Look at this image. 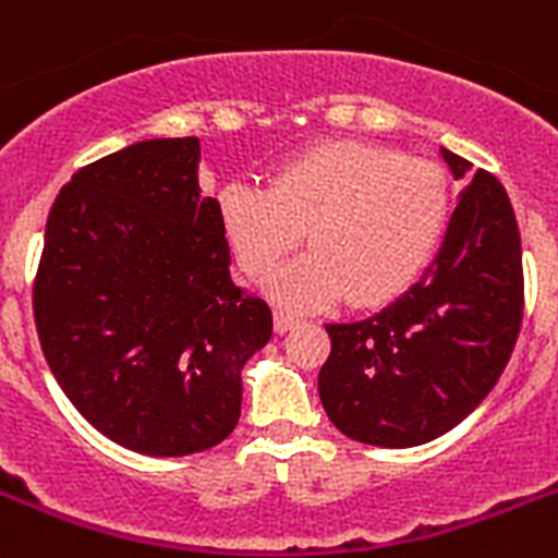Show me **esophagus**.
<instances>
[{
	"label": "esophagus",
	"mask_w": 558,
	"mask_h": 558,
	"mask_svg": "<svg viewBox=\"0 0 558 558\" xmlns=\"http://www.w3.org/2000/svg\"><path fill=\"white\" fill-rule=\"evenodd\" d=\"M296 323H300V319H296V316H293V314H288V311H276V314H274L276 333H288Z\"/></svg>",
	"instance_id": "34e87169"
}]
</instances>
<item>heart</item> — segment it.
<instances>
[{
    "instance_id": "obj_1",
    "label": "heart",
    "mask_w": 558,
    "mask_h": 558,
    "mask_svg": "<svg viewBox=\"0 0 558 558\" xmlns=\"http://www.w3.org/2000/svg\"><path fill=\"white\" fill-rule=\"evenodd\" d=\"M449 181L423 158L365 141H325L276 169L270 186L233 181L218 221L235 265L265 279L305 230L311 251L267 291L288 307L383 305L429 265L449 225Z\"/></svg>"
}]
</instances>
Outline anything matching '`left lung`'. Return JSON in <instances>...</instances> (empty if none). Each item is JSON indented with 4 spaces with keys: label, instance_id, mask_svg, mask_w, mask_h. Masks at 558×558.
I'll return each instance as SVG.
<instances>
[{
    "label": "left lung",
    "instance_id": "left-lung-1",
    "mask_svg": "<svg viewBox=\"0 0 558 558\" xmlns=\"http://www.w3.org/2000/svg\"><path fill=\"white\" fill-rule=\"evenodd\" d=\"M461 190L438 256L417 282L360 323L325 325L319 400L342 435L421 447L466 417L505 372L524 311L521 235L505 186L440 149Z\"/></svg>",
    "mask_w": 558,
    "mask_h": 558
}]
</instances>
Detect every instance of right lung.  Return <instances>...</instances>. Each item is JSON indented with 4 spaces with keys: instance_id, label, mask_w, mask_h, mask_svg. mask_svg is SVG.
Here are the masks:
<instances>
[{
    "instance_id": "right-lung-1",
    "label": "right lung",
    "mask_w": 558,
    "mask_h": 558,
    "mask_svg": "<svg viewBox=\"0 0 558 558\" xmlns=\"http://www.w3.org/2000/svg\"><path fill=\"white\" fill-rule=\"evenodd\" d=\"M198 137L141 141L77 169L46 225L34 319L53 377L120 447L181 458L242 414V368L274 314L230 279Z\"/></svg>"
}]
</instances>
